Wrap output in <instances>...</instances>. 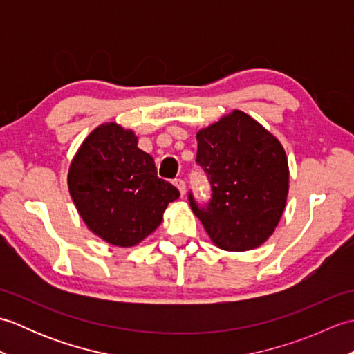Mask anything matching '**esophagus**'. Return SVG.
Returning <instances> with one entry per match:
<instances>
[{
	"label": "esophagus",
	"instance_id": "esophagus-1",
	"mask_svg": "<svg viewBox=\"0 0 354 354\" xmlns=\"http://www.w3.org/2000/svg\"><path fill=\"white\" fill-rule=\"evenodd\" d=\"M175 187L179 190V194H181V198L185 194V183L183 181V179H175Z\"/></svg>",
	"mask_w": 354,
	"mask_h": 354
}]
</instances>
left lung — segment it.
<instances>
[{
    "mask_svg": "<svg viewBox=\"0 0 354 354\" xmlns=\"http://www.w3.org/2000/svg\"><path fill=\"white\" fill-rule=\"evenodd\" d=\"M196 161L213 189L208 208L190 194L193 213L223 251L259 248L274 234L289 193V164L272 132L234 109L196 133Z\"/></svg>",
    "mask_w": 354,
    "mask_h": 354,
    "instance_id": "left-lung-1",
    "label": "left lung"
}]
</instances>
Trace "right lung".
<instances>
[{
	"label": "right lung",
	"mask_w": 354,
	"mask_h": 354,
	"mask_svg": "<svg viewBox=\"0 0 354 354\" xmlns=\"http://www.w3.org/2000/svg\"><path fill=\"white\" fill-rule=\"evenodd\" d=\"M68 190L89 231L118 248L141 243L160 227L176 187L156 176L138 137L114 122L97 126L68 169Z\"/></svg>",
	"instance_id": "obj_1"
}]
</instances>
